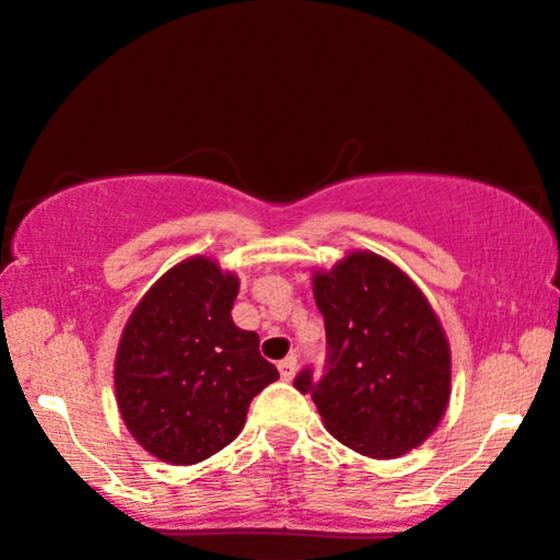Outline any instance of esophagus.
Segmentation results:
<instances>
[{"label":"esophagus","mask_w":560,"mask_h":560,"mask_svg":"<svg viewBox=\"0 0 560 560\" xmlns=\"http://www.w3.org/2000/svg\"><path fill=\"white\" fill-rule=\"evenodd\" d=\"M278 370H280V377L282 380H293L295 377V370H298V359L295 357H285L278 364Z\"/></svg>","instance_id":"esophagus-1"}]
</instances>
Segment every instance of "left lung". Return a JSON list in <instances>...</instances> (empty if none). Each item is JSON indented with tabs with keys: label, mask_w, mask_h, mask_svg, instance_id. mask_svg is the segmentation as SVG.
<instances>
[{
	"label": "left lung",
	"mask_w": 560,
	"mask_h": 560,
	"mask_svg": "<svg viewBox=\"0 0 560 560\" xmlns=\"http://www.w3.org/2000/svg\"><path fill=\"white\" fill-rule=\"evenodd\" d=\"M326 324V370L295 377L326 431L372 458L420 446L441 423L451 397V349L428 298L389 259L349 252L313 272Z\"/></svg>",
	"instance_id": "1"
}]
</instances>
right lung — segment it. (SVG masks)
Segmentation results:
<instances>
[{"label":"right lung","instance_id":"1","mask_svg":"<svg viewBox=\"0 0 560 560\" xmlns=\"http://www.w3.org/2000/svg\"><path fill=\"white\" fill-rule=\"evenodd\" d=\"M240 278L188 257L152 285L121 331L114 389L121 420L167 464H198L229 446L252 397L280 377L259 336L232 320Z\"/></svg>","mask_w":560,"mask_h":560}]
</instances>
